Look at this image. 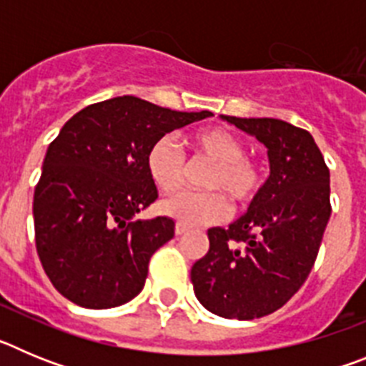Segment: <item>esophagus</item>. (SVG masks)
<instances>
[{"label":"esophagus","mask_w":366,"mask_h":366,"mask_svg":"<svg viewBox=\"0 0 366 366\" xmlns=\"http://www.w3.org/2000/svg\"><path fill=\"white\" fill-rule=\"evenodd\" d=\"M187 231H189V229H187L185 225H181V223H176V229H174V232H176V236H183Z\"/></svg>","instance_id":"obj_1"}]
</instances>
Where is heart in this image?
Wrapping results in <instances>:
<instances>
[{"label":"heart","instance_id":"1","mask_svg":"<svg viewBox=\"0 0 366 366\" xmlns=\"http://www.w3.org/2000/svg\"><path fill=\"white\" fill-rule=\"evenodd\" d=\"M194 157L212 161L203 185L207 192H183L161 203V211L187 227L219 223L229 216L231 205H245L258 194L262 174L257 161L244 154V143L238 135L223 126H207L194 132L189 139ZM147 172L152 183L163 194H174L185 179V155L170 137L157 139L147 154Z\"/></svg>","mask_w":366,"mask_h":366}]
</instances>
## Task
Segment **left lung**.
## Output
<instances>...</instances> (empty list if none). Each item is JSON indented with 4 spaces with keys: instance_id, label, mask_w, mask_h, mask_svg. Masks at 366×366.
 Returning <instances> with one entry per match:
<instances>
[{
    "instance_id": "1",
    "label": "left lung",
    "mask_w": 366,
    "mask_h": 366,
    "mask_svg": "<svg viewBox=\"0 0 366 366\" xmlns=\"http://www.w3.org/2000/svg\"><path fill=\"white\" fill-rule=\"evenodd\" d=\"M222 119L267 148L271 174L244 216L207 231L209 251L190 280L209 312L249 321L282 308L308 279L332 214L330 170L302 128L280 119Z\"/></svg>"
}]
</instances>
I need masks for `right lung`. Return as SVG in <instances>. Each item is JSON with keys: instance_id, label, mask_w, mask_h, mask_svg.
I'll list each match as a JSON object with an SVG mask.
<instances>
[{"instance_id": "1", "label": "right lung", "mask_w": 366, "mask_h": 366, "mask_svg": "<svg viewBox=\"0 0 366 366\" xmlns=\"http://www.w3.org/2000/svg\"><path fill=\"white\" fill-rule=\"evenodd\" d=\"M124 95L80 109L47 148L34 189V236L45 274L82 308H115L139 295L152 254L174 219L135 214L157 199L147 154L157 139L211 117Z\"/></svg>"}]
</instances>
